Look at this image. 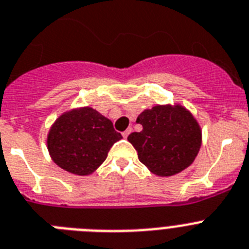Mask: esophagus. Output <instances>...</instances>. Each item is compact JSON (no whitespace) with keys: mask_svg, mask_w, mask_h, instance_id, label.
<instances>
[{"mask_svg":"<svg viewBox=\"0 0 249 249\" xmlns=\"http://www.w3.org/2000/svg\"><path fill=\"white\" fill-rule=\"evenodd\" d=\"M131 132H132V128H127L126 131H124V132L122 133V136H123V137H124V139H127V137H128V135Z\"/></svg>","mask_w":249,"mask_h":249,"instance_id":"1","label":"esophagus"}]
</instances>
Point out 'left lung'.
I'll return each instance as SVG.
<instances>
[{"label":"left lung","mask_w":249,"mask_h":249,"mask_svg":"<svg viewBox=\"0 0 249 249\" xmlns=\"http://www.w3.org/2000/svg\"><path fill=\"white\" fill-rule=\"evenodd\" d=\"M136 123L141 132H132L128 141L139 160L157 176H173L193 163L201 146V129L194 116L182 106H155L145 109Z\"/></svg>","instance_id":"left-lung-1"}]
</instances>
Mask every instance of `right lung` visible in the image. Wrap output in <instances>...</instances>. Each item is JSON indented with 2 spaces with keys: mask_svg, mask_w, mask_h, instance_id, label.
Listing matches in <instances>:
<instances>
[{
  "mask_svg": "<svg viewBox=\"0 0 249 249\" xmlns=\"http://www.w3.org/2000/svg\"><path fill=\"white\" fill-rule=\"evenodd\" d=\"M122 135L113 123L90 107L74 108L55 121L48 135L49 154L59 167L74 175L94 173Z\"/></svg>",
  "mask_w": 249,
  "mask_h": 249,
  "instance_id": "obj_1",
  "label": "right lung"
}]
</instances>
